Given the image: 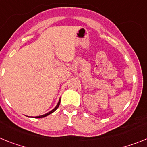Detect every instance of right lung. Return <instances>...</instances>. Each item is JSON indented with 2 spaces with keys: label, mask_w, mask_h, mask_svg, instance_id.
Wrapping results in <instances>:
<instances>
[{
  "label": "right lung",
  "mask_w": 147,
  "mask_h": 147,
  "mask_svg": "<svg viewBox=\"0 0 147 147\" xmlns=\"http://www.w3.org/2000/svg\"><path fill=\"white\" fill-rule=\"evenodd\" d=\"M60 103H61V99H60L59 102H58V104H57V106H56V107H55L54 109H52V111H50V112H48V113H47V114H45V115H40V116H37V117H35V118H43V117H46V116L49 115V114H51V113H52V112H55V111L56 109H58V107H59V105H60Z\"/></svg>",
  "instance_id": "1"
}]
</instances>
